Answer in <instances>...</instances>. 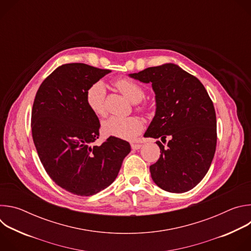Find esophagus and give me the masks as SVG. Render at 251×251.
Instances as JSON below:
<instances>
[{"label":"esophagus","instance_id":"1","mask_svg":"<svg viewBox=\"0 0 251 251\" xmlns=\"http://www.w3.org/2000/svg\"><path fill=\"white\" fill-rule=\"evenodd\" d=\"M141 144H136V143H131V148L133 149V150H138V149H140L141 148Z\"/></svg>","mask_w":251,"mask_h":251}]
</instances>
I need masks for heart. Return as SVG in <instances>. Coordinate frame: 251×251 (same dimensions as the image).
Wrapping results in <instances>:
<instances>
[{
    "instance_id": "1",
    "label": "heart",
    "mask_w": 251,
    "mask_h": 251,
    "mask_svg": "<svg viewBox=\"0 0 251 251\" xmlns=\"http://www.w3.org/2000/svg\"><path fill=\"white\" fill-rule=\"evenodd\" d=\"M116 87L125 94L132 102H139L145 96V91L137 82L121 78L115 81ZM106 88L102 81H96L91 84L85 94V102L88 108L97 116L106 114ZM136 109L141 112L148 110L146 104L136 105ZM144 129V124L137 116L119 117L111 116L102 123V132L106 136H111L122 140H134Z\"/></svg>"
}]
</instances>
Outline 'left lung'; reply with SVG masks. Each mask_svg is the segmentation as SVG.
<instances>
[{"label": "left lung", "mask_w": 251, "mask_h": 251, "mask_svg": "<svg viewBox=\"0 0 251 251\" xmlns=\"http://www.w3.org/2000/svg\"><path fill=\"white\" fill-rule=\"evenodd\" d=\"M131 77L152 83L156 115L144 137L171 140L150 166L153 181L162 190L182 194L195 188L207 173L217 147V116L204 86L177 65L148 67Z\"/></svg>", "instance_id": "left-lung-1"}]
</instances>
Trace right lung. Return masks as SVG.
<instances>
[{
  "instance_id": "1",
  "label": "right lung",
  "mask_w": 251,
  "mask_h": 251,
  "mask_svg": "<svg viewBox=\"0 0 251 251\" xmlns=\"http://www.w3.org/2000/svg\"><path fill=\"white\" fill-rule=\"evenodd\" d=\"M109 73L85 63L63 64L43 81L33 101L30 126L40 160L57 186L76 196L110 186L131 151L127 141L111 136L94 145L100 124L85 94Z\"/></svg>"
}]
</instances>
